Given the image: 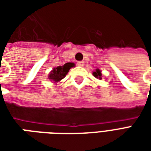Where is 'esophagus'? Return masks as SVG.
<instances>
[{
    "instance_id": "obj_1",
    "label": "esophagus",
    "mask_w": 151,
    "mask_h": 151,
    "mask_svg": "<svg viewBox=\"0 0 151 151\" xmlns=\"http://www.w3.org/2000/svg\"><path fill=\"white\" fill-rule=\"evenodd\" d=\"M77 65L78 66H84V61H78Z\"/></svg>"
}]
</instances>
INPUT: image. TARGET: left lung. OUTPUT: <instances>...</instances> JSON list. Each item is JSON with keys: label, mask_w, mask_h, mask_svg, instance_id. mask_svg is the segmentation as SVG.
<instances>
[{"label": "left lung", "mask_w": 151, "mask_h": 151, "mask_svg": "<svg viewBox=\"0 0 151 151\" xmlns=\"http://www.w3.org/2000/svg\"><path fill=\"white\" fill-rule=\"evenodd\" d=\"M93 75L95 76V78H99V79L102 78H101V76H102L101 71H100L99 69H96V70H95V72L93 73Z\"/></svg>", "instance_id": "1"}]
</instances>
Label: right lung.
I'll use <instances>...</instances> for the list:
<instances>
[{
    "mask_svg": "<svg viewBox=\"0 0 151 151\" xmlns=\"http://www.w3.org/2000/svg\"><path fill=\"white\" fill-rule=\"evenodd\" d=\"M73 66H74L73 63H66L64 65L54 68L52 71L50 73V74L48 75V78L52 80L54 82H60L61 79L65 77L70 68L73 67Z\"/></svg>",
    "mask_w": 151,
    "mask_h": 151,
    "instance_id": "add662e5",
    "label": "right lung"
}]
</instances>
